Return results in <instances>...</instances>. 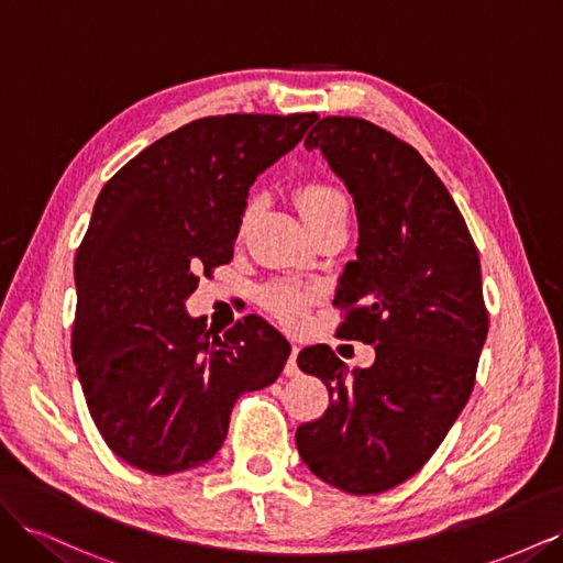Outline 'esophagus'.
<instances>
[{
    "mask_svg": "<svg viewBox=\"0 0 563 563\" xmlns=\"http://www.w3.org/2000/svg\"><path fill=\"white\" fill-rule=\"evenodd\" d=\"M298 352H300V347L298 345H291V354H288V362H286V366H284V376L286 378H296L298 373H300V368H298Z\"/></svg>",
    "mask_w": 563,
    "mask_h": 563,
    "instance_id": "obj_1",
    "label": "esophagus"
}]
</instances>
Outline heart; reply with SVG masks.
<instances>
[{
  "instance_id": "1",
  "label": "heart",
  "mask_w": 563,
  "mask_h": 563,
  "mask_svg": "<svg viewBox=\"0 0 563 563\" xmlns=\"http://www.w3.org/2000/svg\"><path fill=\"white\" fill-rule=\"evenodd\" d=\"M296 203H298V211L302 213L305 223L312 228H317L323 218H329L333 211L347 207L345 197L340 195L335 187L327 185V183H319V180H310V183H302L298 185L296 190ZM255 213V201L251 199L240 218V232H246V228L251 225ZM263 305L267 308L269 314H275L284 327H300L310 312V305L314 294L310 288H302L296 284H288V282H275V284H267L263 288Z\"/></svg>"
}]
</instances>
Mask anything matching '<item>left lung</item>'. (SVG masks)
<instances>
[{"label": "left lung", "mask_w": 563, "mask_h": 563, "mask_svg": "<svg viewBox=\"0 0 563 563\" xmlns=\"http://www.w3.org/2000/svg\"><path fill=\"white\" fill-rule=\"evenodd\" d=\"M345 183L360 220L356 261L333 305L338 335L376 347L350 371L329 345L300 371L329 387V408L296 432L321 482L376 496L428 463L463 411L488 333L479 253L453 197L420 152L360 117H323L305 139Z\"/></svg>", "instance_id": "left-lung-1"}]
</instances>
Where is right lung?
<instances>
[{
    "mask_svg": "<svg viewBox=\"0 0 563 563\" xmlns=\"http://www.w3.org/2000/svg\"><path fill=\"white\" fill-rule=\"evenodd\" d=\"M314 112L223 114L166 133L100 190L75 255L73 360L106 444L147 474L192 470L223 446L234 401L279 378L288 340L263 317L223 335L185 300L232 261L249 187Z\"/></svg>",
    "mask_w": 563,
    "mask_h": 563,
    "instance_id": "obj_1",
    "label": "right lung"
}]
</instances>
